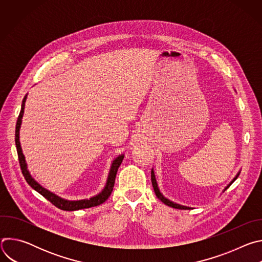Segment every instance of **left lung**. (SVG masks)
<instances>
[{
    "label": "left lung",
    "mask_w": 262,
    "mask_h": 262,
    "mask_svg": "<svg viewBox=\"0 0 262 262\" xmlns=\"http://www.w3.org/2000/svg\"><path fill=\"white\" fill-rule=\"evenodd\" d=\"M239 173L241 172H238L237 174H236V176L232 179V181L226 186L225 188V190H227L229 186L235 181V179L238 177V175H239ZM151 182H152V186H154V190H155V192H156V195H157V197L163 202V203H165L166 205H168V206H170V207H173V208H177V209H190L191 207H188V206H183V205H180V204H177V203H174V202H172V201H170L169 199H167L166 197H164L163 196V194L161 193V191H160V189H159V186H158V182H157V179H156V175H155V171H154V169H151ZM224 190V191H225Z\"/></svg>",
    "instance_id": "left-lung-1"
}]
</instances>
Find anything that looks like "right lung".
Here are the masks:
<instances>
[{
    "label": "right lung",
    "instance_id": "obj_1",
    "mask_svg": "<svg viewBox=\"0 0 262 262\" xmlns=\"http://www.w3.org/2000/svg\"><path fill=\"white\" fill-rule=\"evenodd\" d=\"M27 96H28V94H26V96L23 99L21 110H20V113L18 115L17 122H16V127H15V145H16V150H17V156H18V161H19L21 173H23L26 181L28 182V184L31 185V188L34 189L36 192H38L46 199H48L52 204H54L56 207H58V208H60L62 210H66V211L79 210V209H83V208H89V207L97 206V205H100L101 203H103L110 197L112 191H113L116 174H117L118 168L120 167V165H121V163L123 161L124 156L121 155V156H119L118 158H116L113 161V163H112V166H111V169H110V173H108V176H107V180H106L104 189L98 195H96L94 197H91L90 199L70 201V200H65V199L55 195L54 193L48 191L47 189H45L43 186H41L38 182H37L31 176V174H30V172L28 170V167H27V163H26L25 156L23 154L20 142H19V128H20V124H21V119H23V115H24V110H25V103H26Z\"/></svg>",
    "mask_w": 262,
    "mask_h": 262
}]
</instances>
